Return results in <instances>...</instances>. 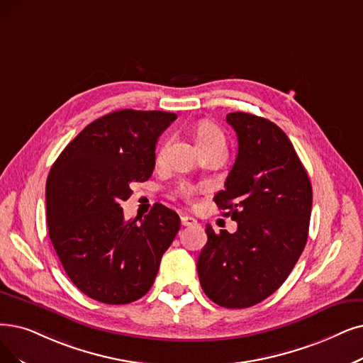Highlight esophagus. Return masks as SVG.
<instances>
[{"instance_id": "obj_1", "label": "esophagus", "mask_w": 363, "mask_h": 363, "mask_svg": "<svg viewBox=\"0 0 363 363\" xmlns=\"http://www.w3.org/2000/svg\"><path fill=\"white\" fill-rule=\"evenodd\" d=\"M182 225L183 226H194V225H196V220L194 219V217H191V216L182 214Z\"/></svg>"}]
</instances>
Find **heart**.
I'll return each mask as SVG.
<instances>
[{
    "label": "heart",
    "instance_id": "b5f03b06",
    "mask_svg": "<svg viewBox=\"0 0 363 363\" xmlns=\"http://www.w3.org/2000/svg\"><path fill=\"white\" fill-rule=\"evenodd\" d=\"M196 143L201 150H208L214 147L225 149V135L222 129L213 122H201L196 128ZM179 195L183 198H189L194 195L195 187L191 184H180L177 189Z\"/></svg>",
    "mask_w": 363,
    "mask_h": 363
}]
</instances>
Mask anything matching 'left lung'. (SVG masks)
Returning <instances> with one entry per match:
<instances>
[{
  "mask_svg": "<svg viewBox=\"0 0 363 363\" xmlns=\"http://www.w3.org/2000/svg\"><path fill=\"white\" fill-rule=\"evenodd\" d=\"M235 129L238 155L225 191L214 195L238 228L216 234L207 225V244L198 262L202 291L225 308H247L284 283L306 247L313 191L294 144L281 129L259 116H226Z\"/></svg>",
  "mask_w": 363,
  "mask_h": 363,
  "instance_id": "left-lung-1",
  "label": "left lung"
}]
</instances>
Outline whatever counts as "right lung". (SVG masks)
<instances>
[{
    "mask_svg": "<svg viewBox=\"0 0 363 363\" xmlns=\"http://www.w3.org/2000/svg\"><path fill=\"white\" fill-rule=\"evenodd\" d=\"M176 119L168 111H113L86 126L50 168V241L69 280L95 301L121 306L146 295L177 235L180 217L165 206L129 220L121 207L133 183L150 179L157 138Z\"/></svg>",
    "mask_w": 363,
    "mask_h": 363,
    "instance_id": "1",
    "label": "right lung"
}]
</instances>
